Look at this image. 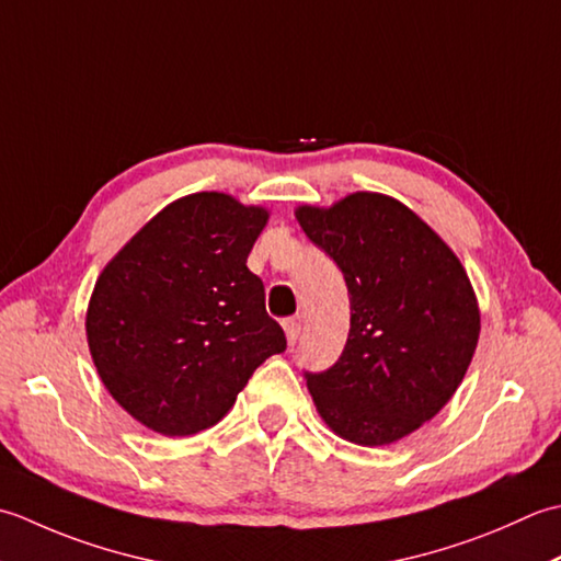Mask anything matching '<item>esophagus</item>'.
<instances>
[{"mask_svg": "<svg viewBox=\"0 0 561 561\" xmlns=\"http://www.w3.org/2000/svg\"><path fill=\"white\" fill-rule=\"evenodd\" d=\"M283 329H285V336H288V344L295 346L297 339H300V331H302V322L300 317H288L283 322Z\"/></svg>", "mask_w": 561, "mask_h": 561, "instance_id": "esophagus-1", "label": "esophagus"}]
</instances>
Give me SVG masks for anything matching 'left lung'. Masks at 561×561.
Wrapping results in <instances>:
<instances>
[{
    "label": "left lung",
    "mask_w": 561,
    "mask_h": 561,
    "mask_svg": "<svg viewBox=\"0 0 561 561\" xmlns=\"http://www.w3.org/2000/svg\"><path fill=\"white\" fill-rule=\"evenodd\" d=\"M297 222L344 273L348 341L324 373H305L329 428L358 445H390L450 402L479 339L472 283L450 247L382 193L331 208L302 205Z\"/></svg>",
    "instance_id": "8db88e82"
}]
</instances>
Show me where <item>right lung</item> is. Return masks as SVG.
I'll return each instance as SVG.
<instances>
[{
	"label": "right lung",
	"instance_id": "right-lung-1",
	"mask_svg": "<svg viewBox=\"0 0 561 561\" xmlns=\"http://www.w3.org/2000/svg\"><path fill=\"white\" fill-rule=\"evenodd\" d=\"M268 210L193 193L157 213L101 271L89 351L111 397L162 436H193L232 409L285 334L247 256Z\"/></svg>",
	"mask_w": 561,
	"mask_h": 561
}]
</instances>
